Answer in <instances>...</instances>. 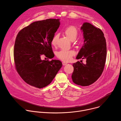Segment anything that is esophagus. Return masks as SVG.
Instances as JSON below:
<instances>
[{
  "label": "esophagus",
  "instance_id": "esophagus-1",
  "mask_svg": "<svg viewBox=\"0 0 121 121\" xmlns=\"http://www.w3.org/2000/svg\"><path fill=\"white\" fill-rule=\"evenodd\" d=\"M67 64V63L66 62H62V65H63V66L66 65Z\"/></svg>",
  "mask_w": 121,
  "mask_h": 121
}]
</instances>
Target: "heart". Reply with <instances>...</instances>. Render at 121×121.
<instances>
[{
  "label": "heart",
  "instance_id": "heart-1",
  "mask_svg": "<svg viewBox=\"0 0 121 121\" xmlns=\"http://www.w3.org/2000/svg\"><path fill=\"white\" fill-rule=\"evenodd\" d=\"M64 33L70 40L74 41L78 36V31L77 29L74 26H69L64 30ZM58 37V35L56 34L52 38L51 43L53 46H56L57 45ZM75 54V52L73 50H61L56 53V56L59 59L63 61H69L71 59L72 57Z\"/></svg>",
  "mask_w": 121,
  "mask_h": 121
}]
</instances>
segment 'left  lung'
Instances as JSON below:
<instances>
[{
	"label": "left lung",
	"mask_w": 121,
	"mask_h": 121,
	"mask_svg": "<svg viewBox=\"0 0 121 121\" xmlns=\"http://www.w3.org/2000/svg\"><path fill=\"white\" fill-rule=\"evenodd\" d=\"M81 30L84 44L76 59H85L86 63L79 61L73 63L71 78L76 84L86 86L95 82L103 73L106 58V43L103 32L91 24L84 23Z\"/></svg>",
	"instance_id": "8db88e82"
}]
</instances>
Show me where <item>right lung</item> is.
Here are the masks:
<instances>
[{
    "label": "right lung",
    "mask_w": 121,
    "mask_h": 121,
    "mask_svg": "<svg viewBox=\"0 0 121 121\" xmlns=\"http://www.w3.org/2000/svg\"><path fill=\"white\" fill-rule=\"evenodd\" d=\"M60 25L59 19L35 21L18 33L14 59L17 73L27 84L42 88L51 83L62 67L59 60H42V56L54 57L51 40Z\"/></svg>",
    "instance_id": "add662e5"
}]
</instances>
